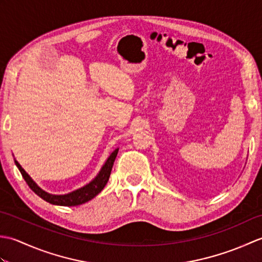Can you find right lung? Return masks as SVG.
Returning <instances> with one entry per match:
<instances>
[{"label":"right lung","mask_w":262,"mask_h":262,"mask_svg":"<svg viewBox=\"0 0 262 262\" xmlns=\"http://www.w3.org/2000/svg\"><path fill=\"white\" fill-rule=\"evenodd\" d=\"M118 149L119 148H116L115 151L110 154V157L102 165L101 170L99 171L97 177L94 178L91 182H89L88 185L83 186L82 188H79L74 191L65 193V194H52V193L46 192L45 190H42V189L31 179L30 176L28 174L24 169H22V166L18 163V161L14 160V162H15V165L18 166V169L20 170L24 179L28 183V186H29L31 190L36 194H38L39 197L42 198L43 200H46V202L49 204L58 205V206H69L70 207V206H77V205L89 202V200H91L92 198L96 197L97 194L102 190L109 180L111 169H113V165L115 162V159L117 157V153H118Z\"/></svg>","instance_id":"obj_1"}]
</instances>
